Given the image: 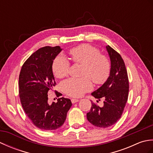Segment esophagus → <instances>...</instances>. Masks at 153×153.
Wrapping results in <instances>:
<instances>
[{
	"label": "esophagus",
	"mask_w": 153,
	"mask_h": 153,
	"mask_svg": "<svg viewBox=\"0 0 153 153\" xmlns=\"http://www.w3.org/2000/svg\"><path fill=\"white\" fill-rule=\"evenodd\" d=\"M71 100V102H72L73 104H75V103H76V102L79 101V99H72Z\"/></svg>",
	"instance_id": "esophagus-1"
}]
</instances>
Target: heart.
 Returning <instances> with one entry per match:
<instances>
[{"instance_id":"1","label":"heart","mask_w":153,"mask_h":153,"mask_svg":"<svg viewBox=\"0 0 153 153\" xmlns=\"http://www.w3.org/2000/svg\"><path fill=\"white\" fill-rule=\"evenodd\" d=\"M71 59L76 63L83 64L82 78H70L62 83V89L67 95L79 97L93 88L91 81L101 84L108 78L110 63L106 57L91 45L83 44L70 51ZM53 71L58 78H62L68 74L70 62L63 55H58L53 63Z\"/></svg>"}]
</instances>
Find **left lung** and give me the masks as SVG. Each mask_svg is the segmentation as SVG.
I'll list each match as a JSON object with an SVG mask.
<instances>
[{
  "mask_svg": "<svg viewBox=\"0 0 153 153\" xmlns=\"http://www.w3.org/2000/svg\"><path fill=\"white\" fill-rule=\"evenodd\" d=\"M110 60V74L106 82L91 95L104 105L100 107L91 100V108L87 113V120L98 128H108L121 118L128 100L129 82L128 73L122 56L109 45L106 46ZM98 102V100H97Z\"/></svg>",
  "mask_w": 153,
  "mask_h": 153,
  "instance_id": "left-lung-1",
  "label": "left lung"
}]
</instances>
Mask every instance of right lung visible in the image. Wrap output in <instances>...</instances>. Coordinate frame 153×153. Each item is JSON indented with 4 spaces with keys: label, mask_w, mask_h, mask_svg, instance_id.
Instances as JSON below:
<instances>
[{
    "label": "right lung",
    "mask_w": 153,
    "mask_h": 153,
    "mask_svg": "<svg viewBox=\"0 0 153 153\" xmlns=\"http://www.w3.org/2000/svg\"><path fill=\"white\" fill-rule=\"evenodd\" d=\"M62 50L60 46L44 47L23 64L19 76V94L22 106L32 123L43 130H54L63 125L72 105L70 99H58L48 103V91L56 85L53 61Z\"/></svg>",
    "instance_id": "obj_1"
}]
</instances>
